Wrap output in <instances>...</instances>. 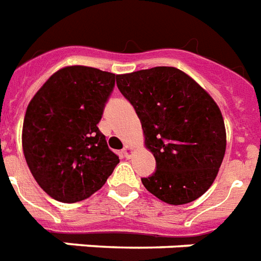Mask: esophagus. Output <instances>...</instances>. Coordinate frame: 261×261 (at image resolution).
Segmentation results:
<instances>
[{
    "instance_id": "esophagus-1",
    "label": "esophagus",
    "mask_w": 261,
    "mask_h": 261,
    "mask_svg": "<svg viewBox=\"0 0 261 261\" xmlns=\"http://www.w3.org/2000/svg\"><path fill=\"white\" fill-rule=\"evenodd\" d=\"M123 153H124L125 158H130L131 153H133V152H131V146L130 145H125L124 148H123Z\"/></svg>"
}]
</instances>
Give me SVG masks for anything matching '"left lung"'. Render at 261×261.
Masks as SVG:
<instances>
[{
    "mask_svg": "<svg viewBox=\"0 0 261 261\" xmlns=\"http://www.w3.org/2000/svg\"><path fill=\"white\" fill-rule=\"evenodd\" d=\"M116 83L140 117L156 171L142 184L169 204L194 202L217 177L227 146L221 111L192 77L158 66L117 74Z\"/></svg>",
    "mask_w": 261,
    "mask_h": 261,
    "instance_id": "8db88e82",
    "label": "left lung"
}]
</instances>
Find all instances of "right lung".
Returning <instances> with one entry per match:
<instances>
[{"label": "right lung", "mask_w": 261, "mask_h": 261, "mask_svg": "<svg viewBox=\"0 0 261 261\" xmlns=\"http://www.w3.org/2000/svg\"><path fill=\"white\" fill-rule=\"evenodd\" d=\"M116 74L88 66L55 71L23 120L24 159L51 198L74 203L101 190L119 163L98 128Z\"/></svg>", "instance_id": "add662e5"}]
</instances>
